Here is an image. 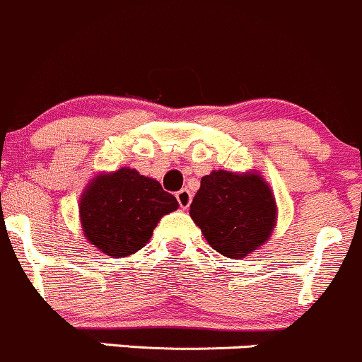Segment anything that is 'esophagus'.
Here are the masks:
<instances>
[{"mask_svg":"<svg viewBox=\"0 0 362 362\" xmlns=\"http://www.w3.org/2000/svg\"><path fill=\"white\" fill-rule=\"evenodd\" d=\"M176 198H177V203H180L181 209H188L189 203H192V193H189V189L182 188L180 192L176 193Z\"/></svg>","mask_w":362,"mask_h":362,"instance_id":"34e87169","label":"esophagus"}]
</instances>
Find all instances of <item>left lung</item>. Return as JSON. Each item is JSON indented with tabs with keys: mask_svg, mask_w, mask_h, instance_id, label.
I'll use <instances>...</instances> for the list:
<instances>
[{
	"mask_svg": "<svg viewBox=\"0 0 362 362\" xmlns=\"http://www.w3.org/2000/svg\"><path fill=\"white\" fill-rule=\"evenodd\" d=\"M189 215L215 251L239 259L265 245L277 221V205L258 173L218 169L202 177Z\"/></svg>",
	"mask_w": 362,
	"mask_h": 362,
	"instance_id": "left-lung-1",
	"label": "left lung"
}]
</instances>
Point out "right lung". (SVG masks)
Wrapping results in <instances>:
<instances>
[{
	"instance_id": "obj_1",
	"label": "right lung",
	"mask_w": 362,
	"mask_h": 362,
	"mask_svg": "<svg viewBox=\"0 0 362 362\" xmlns=\"http://www.w3.org/2000/svg\"><path fill=\"white\" fill-rule=\"evenodd\" d=\"M176 209L177 200L159 181L123 168L88 182L80 198V222L97 250L128 257L147 245L157 222Z\"/></svg>"
}]
</instances>
